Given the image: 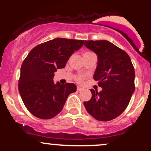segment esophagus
I'll return each mask as SVG.
<instances>
[{
	"label": "esophagus",
	"instance_id": "esophagus-1",
	"mask_svg": "<svg viewBox=\"0 0 151 151\" xmlns=\"http://www.w3.org/2000/svg\"><path fill=\"white\" fill-rule=\"evenodd\" d=\"M83 89L81 87H79V86H77V90L78 91H81V90H82Z\"/></svg>",
	"mask_w": 151,
	"mask_h": 151
}]
</instances>
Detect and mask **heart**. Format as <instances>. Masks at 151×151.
Instances as JSON below:
<instances>
[{
    "mask_svg": "<svg viewBox=\"0 0 151 151\" xmlns=\"http://www.w3.org/2000/svg\"><path fill=\"white\" fill-rule=\"evenodd\" d=\"M87 52H86L85 53H87ZM83 79H84V77H83V76H81V75L78 76L77 78V81H78V82H79V83L82 82Z\"/></svg>",
    "mask_w": 151,
    "mask_h": 151,
    "instance_id": "1",
    "label": "heart"
}]
</instances>
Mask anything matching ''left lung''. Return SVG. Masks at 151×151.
<instances>
[{"mask_svg": "<svg viewBox=\"0 0 151 151\" xmlns=\"http://www.w3.org/2000/svg\"><path fill=\"white\" fill-rule=\"evenodd\" d=\"M84 45L97 55L93 79L102 90H90L92 96L84 105L96 120L111 121L129 105L135 91L134 68L128 54L109 41L85 40Z\"/></svg>", "mask_w": 151, "mask_h": 151, "instance_id": "obj_1", "label": "left lung"}]
</instances>
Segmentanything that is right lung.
Masks as SVG:
<instances>
[{
    "label": "right lung",
    "mask_w": 151,
    "mask_h": 151,
    "mask_svg": "<svg viewBox=\"0 0 151 151\" xmlns=\"http://www.w3.org/2000/svg\"><path fill=\"white\" fill-rule=\"evenodd\" d=\"M84 42L55 38L35 47L26 57L20 68L18 89L26 108L35 116L52 119L62 110L69 95L77 91L74 84H55L53 78Z\"/></svg>",
    "instance_id": "1"
}]
</instances>
